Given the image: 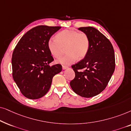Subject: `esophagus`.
<instances>
[{"label": "esophagus", "instance_id": "esophagus-1", "mask_svg": "<svg viewBox=\"0 0 131 131\" xmlns=\"http://www.w3.org/2000/svg\"><path fill=\"white\" fill-rule=\"evenodd\" d=\"M68 68V67H66V66H62V69H63V70H64V69H67Z\"/></svg>", "mask_w": 131, "mask_h": 131}]
</instances>
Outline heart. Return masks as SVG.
I'll use <instances>...</instances> for the list:
<instances>
[{
  "label": "heart",
  "instance_id": "heart-1",
  "mask_svg": "<svg viewBox=\"0 0 131 131\" xmlns=\"http://www.w3.org/2000/svg\"><path fill=\"white\" fill-rule=\"evenodd\" d=\"M47 46L54 57L58 58L62 54L63 48L67 54L57 60V63L69 65L78 59H83L88 54L90 47V40L88 36L84 33L66 29L59 32L56 38L48 39Z\"/></svg>",
  "mask_w": 131,
  "mask_h": 131
}]
</instances>
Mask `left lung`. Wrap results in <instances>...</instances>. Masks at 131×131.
<instances>
[{"label": "left lung", "mask_w": 131, "mask_h": 131, "mask_svg": "<svg viewBox=\"0 0 131 131\" xmlns=\"http://www.w3.org/2000/svg\"><path fill=\"white\" fill-rule=\"evenodd\" d=\"M78 29L88 36L90 47L84 58L72 66L75 77L70 86L77 95L91 97L103 91L111 79L115 69L114 51L110 41L95 28Z\"/></svg>", "instance_id": "1"}]
</instances>
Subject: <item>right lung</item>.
I'll list each match as a JSON object with an SVG mask.
<instances>
[{
    "label": "right lung",
    "instance_id": "right-lung-1",
    "mask_svg": "<svg viewBox=\"0 0 131 131\" xmlns=\"http://www.w3.org/2000/svg\"><path fill=\"white\" fill-rule=\"evenodd\" d=\"M60 26H38L26 32L15 47L12 56L13 79L21 93L30 99L41 98L47 93L52 80L62 71L48 48V39Z\"/></svg>",
    "mask_w": 131,
    "mask_h": 131
}]
</instances>
